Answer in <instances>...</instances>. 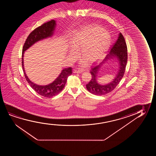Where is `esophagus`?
Instances as JSON below:
<instances>
[{
    "label": "esophagus",
    "instance_id": "obj_1",
    "mask_svg": "<svg viewBox=\"0 0 156 156\" xmlns=\"http://www.w3.org/2000/svg\"><path fill=\"white\" fill-rule=\"evenodd\" d=\"M73 73H83V70H80V69H76L73 70Z\"/></svg>",
    "mask_w": 156,
    "mask_h": 156
}]
</instances>
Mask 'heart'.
I'll use <instances>...</instances> for the list:
<instances>
[{
	"mask_svg": "<svg viewBox=\"0 0 156 156\" xmlns=\"http://www.w3.org/2000/svg\"><path fill=\"white\" fill-rule=\"evenodd\" d=\"M110 36L103 28L96 26H87L76 32L71 41L69 54L76 57L80 50L81 57L89 63L100 60L110 44Z\"/></svg>",
	"mask_w": 156,
	"mask_h": 156,
	"instance_id": "b5f03b06",
	"label": "heart"
}]
</instances>
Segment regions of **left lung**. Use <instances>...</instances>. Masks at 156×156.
<instances>
[{
    "label": "left lung",
    "mask_w": 156,
    "mask_h": 156,
    "mask_svg": "<svg viewBox=\"0 0 156 156\" xmlns=\"http://www.w3.org/2000/svg\"><path fill=\"white\" fill-rule=\"evenodd\" d=\"M117 58L119 64V69L115 79L110 83L101 85L97 82V73L103 64L110 59ZM127 62V48L126 41L122 33H119L117 40L111 47L110 51L107 54L103 62L97 66L92 67L90 70L92 79L86 85V88L92 94L96 95H103L112 92L119 83L124 76Z\"/></svg>",
    "instance_id": "8db88e82"
}]
</instances>
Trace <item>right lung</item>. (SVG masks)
I'll list each match as a JSON object with an SVG mask.
<instances>
[{
    "label": "right lung",
    "mask_w": 156,
    "mask_h": 156,
    "mask_svg": "<svg viewBox=\"0 0 156 156\" xmlns=\"http://www.w3.org/2000/svg\"><path fill=\"white\" fill-rule=\"evenodd\" d=\"M56 27V21L52 20L50 21L43 24V25L35 29L30 33L26 39L22 49V66L24 75L27 81L38 94L46 98H51L55 96L62 91L66 83L68 77L72 74V68L64 69L62 70L59 76L51 83L45 86L38 85L34 83L29 79L24 70L23 64V56L24 51L30 48L32 45L44 39L51 37L53 35Z\"/></svg>",
    "instance_id": "right-lung-1"
}]
</instances>
